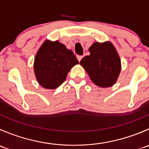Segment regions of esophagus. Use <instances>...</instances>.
I'll use <instances>...</instances> for the list:
<instances>
[{"label":"esophagus","mask_w":149,"mask_h":149,"mask_svg":"<svg viewBox=\"0 0 149 149\" xmlns=\"http://www.w3.org/2000/svg\"><path fill=\"white\" fill-rule=\"evenodd\" d=\"M82 58H83V56H81V55H77V59L79 62H80Z\"/></svg>","instance_id":"obj_1"}]
</instances>
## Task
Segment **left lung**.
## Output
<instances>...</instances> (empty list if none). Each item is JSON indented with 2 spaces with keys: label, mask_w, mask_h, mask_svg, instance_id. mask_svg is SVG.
<instances>
[{
  "label": "left lung",
  "mask_w": 149,
  "mask_h": 149,
  "mask_svg": "<svg viewBox=\"0 0 149 149\" xmlns=\"http://www.w3.org/2000/svg\"><path fill=\"white\" fill-rule=\"evenodd\" d=\"M89 55L80 61L94 84L102 88L113 86L121 71V61L112 42H94L88 49Z\"/></svg>",
  "instance_id": "1"
}]
</instances>
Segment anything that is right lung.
<instances>
[{
    "label": "right lung",
    "instance_id": "right-lung-1",
    "mask_svg": "<svg viewBox=\"0 0 149 149\" xmlns=\"http://www.w3.org/2000/svg\"><path fill=\"white\" fill-rule=\"evenodd\" d=\"M79 63L73 51L57 41L46 40L34 58V71L45 88L55 89L65 81L68 73Z\"/></svg>",
    "mask_w": 149,
    "mask_h": 149
}]
</instances>
